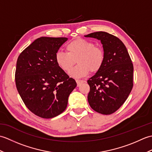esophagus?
Returning <instances> with one entry per match:
<instances>
[{
    "instance_id": "1",
    "label": "esophagus",
    "mask_w": 152,
    "mask_h": 152,
    "mask_svg": "<svg viewBox=\"0 0 152 152\" xmlns=\"http://www.w3.org/2000/svg\"><path fill=\"white\" fill-rule=\"evenodd\" d=\"M76 82L77 83V86H80V85L82 84V83H83V82H85L84 81H83V80H76Z\"/></svg>"
}]
</instances>
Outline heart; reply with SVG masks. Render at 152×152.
<instances>
[{"mask_svg":"<svg viewBox=\"0 0 152 152\" xmlns=\"http://www.w3.org/2000/svg\"><path fill=\"white\" fill-rule=\"evenodd\" d=\"M66 50L67 53L59 51L56 54V61L61 69L69 72L76 60L78 64L69 72L73 78L84 77L90 70L92 72H98L104 63L102 48L95 46L94 43L88 40L77 38L71 41L66 44Z\"/></svg>","mask_w":152,"mask_h":152,"instance_id":"obj_1","label":"heart"}]
</instances>
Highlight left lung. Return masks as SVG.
Masks as SVG:
<instances>
[{
  "label": "left lung",
  "mask_w": 152,
  "mask_h": 152,
  "mask_svg": "<svg viewBox=\"0 0 152 152\" xmlns=\"http://www.w3.org/2000/svg\"><path fill=\"white\" fill-rule=\"evenodd\" d=\"M86 37L101 40L104 53L101 69L88 80V96L91 108L108 115L121 107L133 86V64L124 44L114 35L99 31Z\"/></svg>",
  "instance_id": "1"
}]
</instances>
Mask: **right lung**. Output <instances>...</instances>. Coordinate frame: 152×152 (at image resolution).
<instances>
[{"instance_id": "obj_1", "label": "right lung", "mask_w": 152, "mask_h": 152, "mask_svg": "<svg viewBox=\"0 0 152 152\" xmlns=\"http://www.w3.org/2000/svg\"><path fill=\"white\" fill-rule=\"evenodd\" d=\"M67 38L40 37L22 51L16 63V88L27 108L42 118L66 109L77 84L57 65L56 54Z\"/></svg>"}]
</instances>
